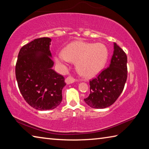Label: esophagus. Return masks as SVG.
I'll return each instance as SVG.
<instances>
[{"label":"esophagus","instance_id":"34e87169","mask_svg":"<svg viewBox=\"0 0 149 149\" xmlns=\"http://www.w3.org/2000/svg\"><path fill=\"white\" fill-rule=\"evenodd\" d=\"M65 83H66L68 85H69V84H73V83L75 82V79H74V77H72V76H68V77H66V79H65Z\"/></svg>","mask_w":149,"mask_h":149}]
</instances>
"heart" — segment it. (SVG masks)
<instances>
[{
    "instance_id": "b5f03b06",
    "label": "heart",
    "mask_w": 149,
    "mask_h": 149,
    "mask_svg": "<svg viewBox=\"0 0 149 149\" xmlns=\"http://www.w3.org/2000/svg\"><path fill=\"white\" fill-rule=\"evenodd\" d=\"M108 58V50L102 42L91 43L75 41L69 44L55 57V61L60 65L70 62H76V69L83 76L93 77L104 68Z\"/></svg>"
}]
</instances>
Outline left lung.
Listing matches in <instances>:
<instances>
[{"mask_svg":"<svg viewBox=\"0 0 149 149\" xmlns=\"http://www.w3.org/2000/svg\"><path fill=\"white\" fill-rule=\"evenodd\" d=\"M127 62L125 53L114 42L109 67L90 81V94L84 99L89 107L102 109L110 107L117 100L127 80Z\"/></svg>","mask_w":149,"mask_h":149,"instance_id":"left-lung-1","label":"left lung"}]
</instances>
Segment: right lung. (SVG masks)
Segmentation results:
<instances>
[{
    "mask_svg": "<svg viewBox=\"0 0 149 149\" xmlns=\"http://www.w3.org/2000/svg\"><path fill=\"white\" fill-rule=\"evenodd\" d=\"M51 39H36L20 49L16 77L20 93L28 104L38 110H52L62 100L64 77L52 70Z\"/></svg>",
    "mask_w": 149,
    "mask_h": 149,
    "instance_id": "1",
    "label": "right lung"
}]
</instances>
